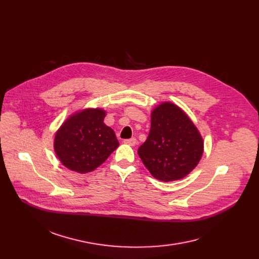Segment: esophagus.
Masks as SVG:
<instances>
[{"label": "esophagus", "mask_w": 259, "mask_h": 259, "mask_svg": "<svg viewBox=\"0 0 259 259\" xmlns=\"http://www.w3.org/2000/svg\"><path fill=\"white\" fill-rule=\"evenodd\" d=\"M124 143L127 144V145H130V146H135V145H137V139L132 138V139H129V140H125Z\"/></svg>", "instance_id": "1"}]
</instances>
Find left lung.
<instances>
[{
  "instance_id": "left-lung-1",
  "label": "left lung",
  "mask_w": 259,
  "mask_h": 259,
  "mask_svg": "<svg viewBox=\"0 0 259 259\" xmlns=\"http://www.w3.org/2000/svg\"><path fill=\"white\" fill-rule=\"evenodd\" d=\"M202 152L200 134L181 108L162 103L154 109L150 132L138 151L152 176L162 182L181 180L196 167Z\"/></svg>"
}]
</instances>
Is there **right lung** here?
<instances>
[{
  "mask_svg": "<svg viewBox=\"0 0 259 259\" xmlns=\"http://www.w3.org/2000/svg\"><path fill=\"white\" fill-rule=\"evenodd\" d=\"M102 109H86L68 118L54 139V150L62 164L78 173L101 166L118 147L114 131L104 124Z\"/></svg>",
  "mask_w": 259,
  "mask_h": 259,
  "instance_id": "1",
  "label": "right lung"
}]
</instances>
